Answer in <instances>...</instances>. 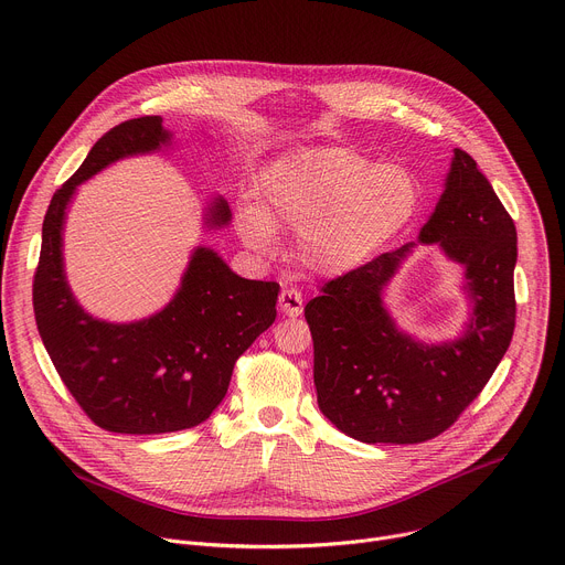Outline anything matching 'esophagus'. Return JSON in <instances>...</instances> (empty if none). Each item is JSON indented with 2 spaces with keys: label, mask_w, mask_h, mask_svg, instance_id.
<instances>
[{
  "label": "esophagus",
  "mask_w": 565,
  "mask_h": 565,
  "mask_svg": "<svg viewBox=\"0 0 565 565\" xmlns=\"http://www.w3.org/2000/svg\"><path fill=\"white\" fill-rule=\"evenodd\" d=\"M279 308H281V312L288 315V317L301 315V310H303L301 292L295 290V288H284V290L279 292Z\"/></svg>",
  "instance_id": "1"
}]
</instances>
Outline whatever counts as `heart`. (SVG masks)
Here are the masks:
<instances>
[{
	"instance_id": "1",
	"label": "heart",
	"mask_w": 565,
	"mask_h": 565,
	"mask_svg": "<svg viewBox=\"0 0 565 565\" xmlns=\"http://www.w3.org/2000/svg\"><path fill=\"white\" fill-rule=\"evenodd\" d=\"M257 205H241L236 227L257 250L275 248V225L299 232L297 259L315 275L344 277L405 234L423 203L420 181L402 163L344 147L292 151L264 172Z\"/></svg>"
}]
</instances>
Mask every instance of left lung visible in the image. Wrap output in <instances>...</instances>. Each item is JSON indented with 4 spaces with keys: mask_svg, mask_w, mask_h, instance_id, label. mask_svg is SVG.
<instances>
[{
    "mask_svg": "<svg viewBox=\"0 0 565 565\" xmlns=\"http://www.w3.org/2000/svg\"><path fill=\"white\" fill-rule=\"evenodd\" d=\"M418 238L465 266L471 317L460 340L416 342L382 306V288L414 244L331 279L303 308L317 405L362 443L416 445L447 431L490 382L514 335L516 227L467 151L454 149L445 192Z\"/></svg>",
    "mask_w": 565,
    "mask_h": 565,
    "instance_id": "1",
    "label": "left lung"
}]
</instances>
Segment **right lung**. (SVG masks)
Wrapping results in <instances>:
<instances>
[{
  "instance_id": "obj_1",
  "label": "right lung",
  "mask_w": 565,
  "mask_h": 565,
  "mask_svg": "<svg viewBox=\"0 0 565 565\" xmlns=\"http://www.w3.org/2000/svg\"><path fill=\"white\" fill-rule=\"evenodd\" d=\"M168 140L160 116L109 129L53 194L42 225L33 277L40 338L77 405L114 434H170L207 420L227 393L234 362L277 317L279 284L234 275L210 248H196L174 299L134 324L94 319L73 299L62 268V223L75 188L114 160ZM227 221V203L214 199L205 223Z\"/></svg>"
}]
</instances>
